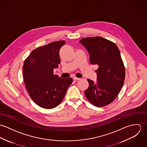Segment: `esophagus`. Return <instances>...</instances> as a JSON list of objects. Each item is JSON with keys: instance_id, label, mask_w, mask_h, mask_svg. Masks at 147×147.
Here are the masks:
<instances>
[{"instance_id": "34e87169", "label": "esophagus", "mask_w": 147, "mask_h": 147, "mask_svg": "<svg viewBox=\"0 0 147 147\" xmlns=\"http://www.w3.org/2000/svg\"><path fill=\"white\" fill-rule=\"evenodd\" d=\"M73 79H74V80H75V81H78V80H79L80 79V78H76V77H74V78H73Z\"/></svg>"}]
</instances>
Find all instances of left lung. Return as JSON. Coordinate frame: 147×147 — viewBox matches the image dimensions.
Here are the masks:
<instances>
[{
  "label": "left lung",
  "mask_w": 147,
  "mask_h": 147,
  "mask_svg": "<svg viewBox=\"0 0 147 147\" xmlns=\"http://www.w3.org/2000/svg\"><path fill=\"white\" fill-rule=\"evenodd\" d=\"M88 50L90 63L98 65L95 71L97 82L88 79L89 87L85 90L88 100L102 107L112 102L123 86L125 69L117 46L101 37L83 38L80 40Z\"/></svg>",
  "instance_id": "left-lung-1"
}]
</instances>
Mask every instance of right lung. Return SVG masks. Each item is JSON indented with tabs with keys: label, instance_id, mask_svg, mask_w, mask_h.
<instances>
[{
	"label": "right lung",
	"instance_id": "right-lung-1",
	"mask_svg": "<svg viewBox=\"0 0 147 147\" xmlns=\"http://www.w3.org/2000/svg\"><path fill=\"white\" fill-rule=\"evenodd\" d=\"M64 44V41H59L38 47L24 61L22 74L26 88L32 100L42 108L59 105L73 82L71 78L63 79L53 74L61 63L59 52Z\"/></svg>",
	"mask_w": 147,
	"mask_h": 147
}]
</instances>
